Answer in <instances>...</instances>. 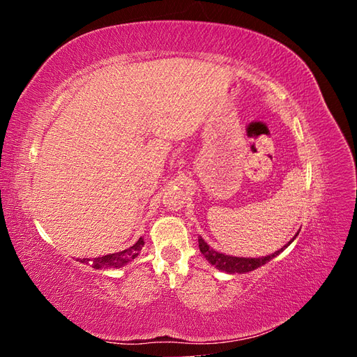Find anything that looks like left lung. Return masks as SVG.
I'll return each mask as SVG.
<instances>
[{
	"instance_id": "1",
	"label": "left lung",
	"mask_w": 357,
	"mask_h": 357,
	"mask_svg": "<svg viewBox=\"0 0 357 357\" xmlns=\"http://www.w3.org/2000/svg\"><path fill=\"white\" fill-rule=\"evenodd\" d=\"M299 232H296V235L291 238L284 247L280 248V250H277L275 253L269 255V256H265V257H236V256H229V255H223V253H219L213 250V248L205 243L201 236L198 238V243H199V250L201 253L204 255V257L207 259V261L214 265L218 269H220V271H225V273H229V274H244V273H248V271H253V269L259 268L265 265L266 262L271 261V259H274L277 255L282 253L284 248L287 245H290V243L294 241L296 236H298Z\"/></svg>"
}]
</instances>
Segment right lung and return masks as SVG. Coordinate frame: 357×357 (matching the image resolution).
<instances>
[{
	"mask_svg": "<svg viewBox=\"0 0 357 357\" xmlns=\"http://www.w3.org/2000/svg\"><path fill=\"white\" fill-rule=\"evenodd\" d=\"M144 245V240L139 238L134 245H131L126 250L117 252V253H112V255H105L101 257H93V259H80L82 264H88L91 262V265L95 269H105V268H121L123 265H126L128 262H131L132 259H135L142 250V247Z\"/></svg>",
	"mask_w": 357,
	"mask_h": 357,
	"instance_id": "add662e5",
	"label": "right lung"
}]
</instances>
